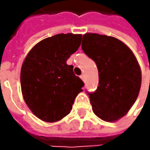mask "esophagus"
Segmentation results:
<instances>
[{
  "label": "esophagus",
  "instance_id": "34e87169",
  "mask_svg": "<svg viewBox=\"0 0 150 150\" xmlns=\"http://www.w3.org/2000/svg\"><path fill=\"white\" fill-rule=\"evenodd\" d=\"M80 78H81V79L83 81V82H85V75H83V74H82L81 76H80Z\"/></svg>",
  "mask_w": 150,
  "mask_h": 150
}]
</instances>
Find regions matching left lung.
I'll list each match as a JSON object with an SVG mask.
<instances>
[{"mask_svg": "<svg viewBox=\"0 0 150 150\" xmlns=\"http://www.w3.org/2000/svg\"><path fill=\"white\" fill-rule=\"evenodd\" d=\"M82 49L98 70L97 89L86 91L93 112L107 122L124 117L141 86V70L134 53L117 38L96 33L83 35Z\"/></svg>", "mask_w": 150, "mask_h": 150, "instance_id": "left-lung-1", "label": "left lung"}]
</instances>
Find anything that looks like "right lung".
<instances>
[{
  "label": "right lung",
  "instance_id": "obj_1",
  "mask_svg": "<svg viewBox=\"0 0 150 150\" xmlns=\"http://www.w3.org/2000/svg\"><path fill=\"white\" fill-rule=\"evenodd\" d=\"M80 34H57L38 42L21 70V87L26 105L38 118L56 122L72 110L84 86L67 60L81 45Z\"/></svg>",
  "mask_w": 150,
  "mask_h": 150
}]
</instances>
